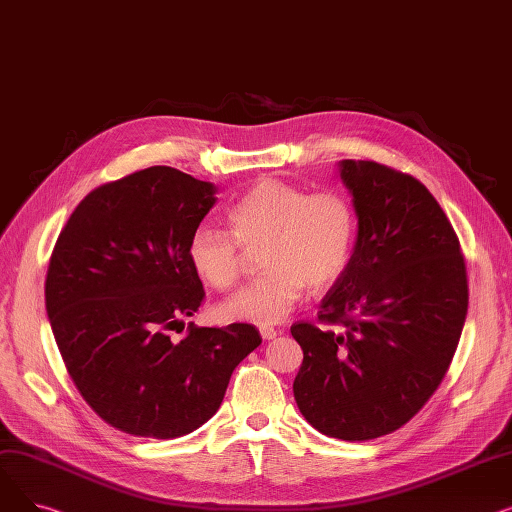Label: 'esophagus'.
<instances>
[{
  "label": "esophagus",
  "instance_id": "esophagus-1",
  "mask_svg": "<svg viewBox=\"0 0 512 512\" xmlns=\"http://www.w3.org/2000/svg\"><path fill=\"white\" fill-rule=\"evenodd\" d=\"M259 334H261L263 340H274V338L280 334V330L270 328V326H261V328H259Z\"/></svg>",
  "mask_w": 512,
  "mask_h": 512
}]
</instances>
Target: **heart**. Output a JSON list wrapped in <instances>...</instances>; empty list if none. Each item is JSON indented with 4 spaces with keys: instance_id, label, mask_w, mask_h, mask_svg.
I'll list each match as a JSON object with an SVG mask.
<instances>
[{
    "instance_id": "obj_1",
    "label": "heart",
    "mask_w": 512,
    "mask_h": 512,
    "mask_svg": "<svg viewBox=\"0 0 512 512\" xmlns=\"http://www.w3.org/2000/svg\"><path fill=\"white\" fill-rule=\"evenodd\" d=\"M230 232L199 228L188 261L215 290L234 286L245 251L261 249L263 274L220 305L226 321L274 326L299 305L307 288L324 290L346 272L357 242V211L336 191L307 193L284 180L255 182L228 209Z\"/></svg>"
}]
</instances>
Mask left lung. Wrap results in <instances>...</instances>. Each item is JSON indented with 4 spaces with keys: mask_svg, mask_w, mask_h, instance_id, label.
<instances>
[{
    "mask_svg": "<svg viewBox=\"0 0 512 512\" xmlns=\"http://www.w3.org/2000/svg\"><path fill=\"white\" fill-rule=\"evenodd\" d=\"M338 174L357 211V242L317 317L340 330L290 328L303 348L292 390L317 432L363 442L405 425L438 390L469 286L459 238L417 178L355 159H342Z\"/></svg>",
    "mask_w": 512,
    "mask_h": 512,
    "instance_id": "left-lung-1",
    "label": "left lung"
}]
</instances>
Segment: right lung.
Here are the masks:
<instances>
[{
  "label": "right lung",
  "mask_w": 512,
  "mask_h": 512,
  "mask_svg": "<svg viewBox=\"0 0 512 512\" xmlns=\"http://www.w3.org/2000/svg\"><path fill=\"white\" fill-rule=\"evenodd\" d=\"M215 193L168 166L134 172L80 201L51 253L45 309L66 369L89 407L130 436L195 432L261 344L251 324H188L172 338L205 297L186 249Z\"/></svg>",
  "instance_id": "obj_1"
}]
</instances>
